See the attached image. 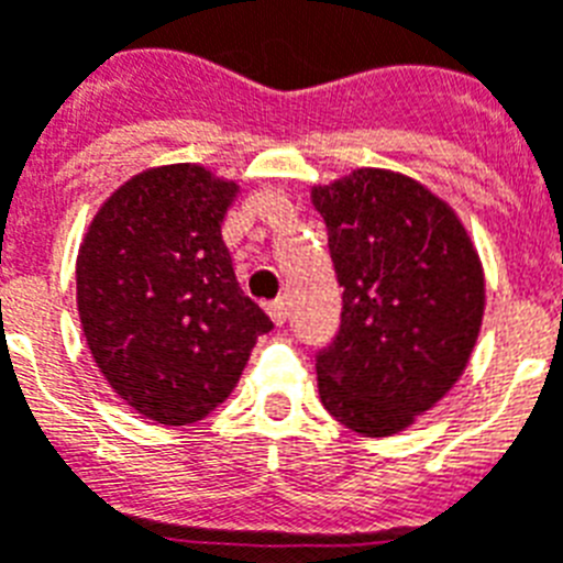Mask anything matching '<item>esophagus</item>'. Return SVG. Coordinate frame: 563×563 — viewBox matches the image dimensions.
Instances as JSON below:
<instances>
[{
	"instance_id": "34e87169",
	"label": "esophagus",
	"mask_w": 563,
	"mask_h": 563,
	"mask_svg": "<svg viewBox=\"0 0 563 563\" xmlns=\"http://www.w3.org/2000/svg\"><path fill=\"white\" fill-rule=\"evenodd\" d=\"M267 316L273 318V324H285L287 321V301L285 298H276V301H271V305H267Z\"/></svg>"
}]
</instances>
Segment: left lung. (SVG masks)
Returning a JSON list of instances; mask_svg holds the SVG:
<instances>
[{
	"instance_id": "8db88e82",
	"label": "left lung",
	"mask_w": 563,
	"mask_h": 563,
	"mask_svg": "<svg viewBox=\"0 0 563 563\" xmlns=\"http://www.w3.org/2000/svg\"><path fill=\"white\" fill-rule=\"evenodd\" d=\"M312 206L343 287L318 395L346 429L391 437L465 372L485 312L479 256L456 213L406 174L357 168L312 188Z\"/></svg>"
}]
</instances>
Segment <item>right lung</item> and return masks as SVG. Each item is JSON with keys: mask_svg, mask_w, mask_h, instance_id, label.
Listing matches in <instances>:
<instances>
[{"mask_svg": "<svg viewBox=\"0 0 563 563\" xmlns=\"http://www.w3.org/2000/svg\"><path fill=\"white\" fill-rule=\"evenodd\" d=\"M236 191L194 163L148 168L103 202L78 247L89 352L118 397L163 426L211 415L273 330L222 242Z\"/></svg>", "mask_w": 563, "mask_h": 563, "instance_id": "obj_1", "label": "right lung"}]
</instances>
